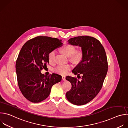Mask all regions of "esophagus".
I'll return each instance as SVG.
<instances>
[{
    "mask_svg": "<svg viewBox=\"0 0 128 128\" xmlns=\"http://www.w3.org/2000/svg\"><path fill=\"white\" fill-rule=\"evenodd\" d=\"M62 79H63V80H66L65 76H62Z\"/></svg>",
    "mask_w": 128,
    "mask_h": 128,
    "instance_id": "obj_1",
    "label": "esophagus"
}]
</instances>
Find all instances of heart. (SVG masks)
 <instances>
[{
  "label": "heart",
  "instance_id": "obj_1",
  "mask_svg": "<svg viewBox=\"0 0 128 128\" xmlns=\"http://www.w3.org/2000/svg\"><path fill=\"white\" fill-rule=\"evenodd\" d=\"M60 50L62 53L67 56H69L70 59L75 62H79L82 57V53L80 50H76L75 47L71 44H67L62 47ZM55 55V51H51L48 55L49 60L50 62L54 61ZM73 68V65L71 64H61L57 66L55 68V72L61 75H66Z\"/></svg>",
  "mask_w": 128,
  "mask_h": 128
}]
</instances>
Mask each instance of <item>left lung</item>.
Wrapping results in <instances>:
<instances>
[{
    "label": "left lung",
    "instance_id": "obj_1",
    "mask_svg": "<svg viewBox=\"0 0 128 128\" xmlns=\"http://www.w3.org/2000/svg\"><path fill=\"white\" fill-rule=\"evenodd\" d=\"M68 42L81 48L82 59L72 72L78 75V79L80 74L83 76L81 81L76 77H66L72 85L66 94V98L75 105H84L92 100L102 88L108 70L106 53L100 42L92 36H76Z\"/></svg>",
    "mask_w": 128,
    "mask_h": 128
}]
</instances>
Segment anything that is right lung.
<instances>
[{"label":"right lung","mask_w":128,"mask_h":128,"mask_svg":"<svg viewBox=\"0 0 128 128\" xmlns=\"http://www.w3.org/2000/svg\"><path fill=\"white\" fill-rule=\"evenodd\" d=\"M61 40L38 36L24 45L17 58L16 68L19 88L29 101L38 103L46 99L53 85L61 81L62 76L56 73L49 76L40 71L49 63V53L62 46Z\"/></svg>","instance_id":"add662e5"}]
</instances>
